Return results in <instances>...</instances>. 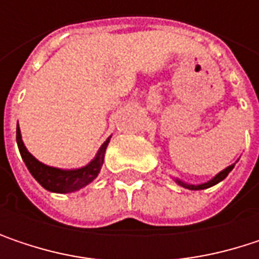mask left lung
<instances>
[{
	"instance_id": "left-lung-1",
	"label": "left lung",
	"mask_w": 259,
	"mask_h": 259,
	"mask_svg": "<svg viewBox=\"0 0 259 259\" xmlns=\"http://www.w3.org/2000/svg\"><path fill=\"white\" fill-rule=\"evenodd\" d=\"M234 165H230L227 169H224L222 172H219L213 180H210L208 183H204V184H199V186H193V184H186V183H183V181H179L183 187H187V189H190V190H201V189H207V187H211V186H214V184H218L219 181H222L231 171H233Z\"/></svg>"
}]
</instances>
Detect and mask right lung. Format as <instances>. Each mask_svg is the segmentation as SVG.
<instances>
[{
    "label": "right lung",
    "mask_w": 259,
    "mask_h": 259,
    "mask_svg": "<svg viewBox=\"0 0 259 259\" xmlns=\"http://www.w3.org/2000/svg\"><path fill=\"white\" fill-rule=\"evenodd\" d=\"M16 142H18L21 156L25 162L28 171L31 172V176L38 181L46 190L57 192V193H67V192H75V190L85 187L88 183H91L99 176L100 168L103 165L105 151H106L109 139H106L102 144L96 159L90 165H87L85 168H80V169H75V171H61L57 168H51V166L40 163L35 157H32L22 142L19 124L16 127Z\"/></svg>",
    "instance_id": "add662e5"
}]
</instances>
